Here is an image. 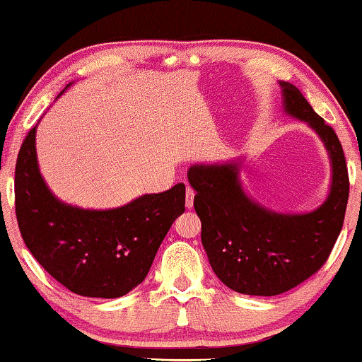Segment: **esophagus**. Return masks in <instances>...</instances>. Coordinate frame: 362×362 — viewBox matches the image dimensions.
<instances>
[{
  "mask_svg": "<svg viewBox=\"0 0 362 362\" xmlns=\"http://www.w3.org/2000/svg\"><path fill=\"white\" fill-rule=\"evenodd\" d=\"M194 196H196L194 189H192L191 186H186V207L187 209H192V206H194Z\"/></svg>",
  "mask_w": 362,
  "mask_h": 362,
  "instance_id": "34e87169",
  "label": "esophagus"
}]
</instances>
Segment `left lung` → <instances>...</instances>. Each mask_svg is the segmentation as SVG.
Returning <instances> with one entry per match:
<instances>
[{
  "label": "left lung",
  "instance_id": "1",
  "mask_svg": "<svg viewBox=\"0 0 362 362\" xmlns=\"http://www.w3.org/2000/svg\"><path fill=\"white\" fill-rule=\"evenodd\" d=\"M279 83L284 112L305 122L328 151L331 185L323 204L301 214L262 206L242 186V158L197 163L187 170L212 270L226 286L244 295L285 293L318 272L338 239L348 206V168L334 130L293 83Z\"/></svg>",
  "mask_w": 362,
  "mask_h": 362
}]
</instances>
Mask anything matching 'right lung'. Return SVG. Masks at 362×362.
Masks as SVG:
<instances>
[{
    "instance_id": "add662e5",
    "label": "right lung",
    "mask_w": 362,
    "mask_h": 362,
    "mask_svg": "<svg viewBox=\"0 0 362 362\" xmlns=\"http://www.w3.org/2000/svg\"><path fill=\"white\" fill-rule=\"evenodd\" d=\"M36 130L37 125L23 141L14 171L24 244L72 293L90 298L127 295L145 280L163 239L185 212L186 186L180 182L165 192L143 194L115 209L67 204L49 189L39 171Z\"/></svg>"
}]
</instances>
